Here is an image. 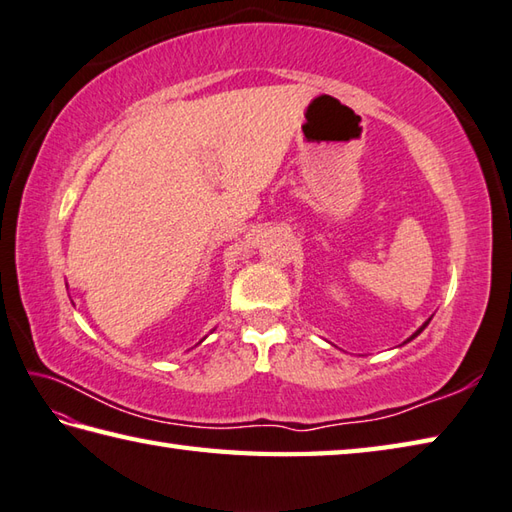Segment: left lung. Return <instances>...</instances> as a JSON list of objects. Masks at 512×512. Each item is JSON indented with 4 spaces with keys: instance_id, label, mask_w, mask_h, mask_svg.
<instances>
[{
    "instance_id": "8db88e82",
    "label": "left lung",
    "mask_w": 512,
    "mask_h": 512,
    "mask_svg": "<svg viewBox=\"0 0 512 512\" xmlns=\"http://www.w3.org/2000/svg\"><path fill=\"white\" fill-rule=\"evenodd\" d=\"M426 324H428V322H426ZM426 324H424V326H422V328H419V330H417V333H415V335H413V337H417V335H419V333H422V330H424V328H426ZM413 337H410V339H413Z\"/></svg>"
}]
</instances>
